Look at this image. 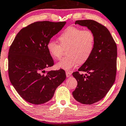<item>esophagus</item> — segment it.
Returning <instances> with one entry per match:
<instances>
[{"mask_svg":"<svg viewBox=\"0 0 126 126\" xmlns=\"http://www.w3.org/2000/svg\"><path fill=\"white\" fill-rule=\"evenodd\" d=\"M71 74H72V73L71 72L66 71V77L67 78L70 77V76H71Z\"/></svg>","mask_w":126,"mask_h":126,"instance_id":"1","label":"esophagus"}]
</instances>
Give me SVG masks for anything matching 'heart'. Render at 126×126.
Wrapping results in <instances>:
<instances>
[{"instance_id":"heart-1","label":"heart","mask_w":126,"mask_h":126,"mask_svg":"<svg viewBox=\"0 0 126 126\" xmlns=\"http://www.w3.org/2000/svg\"><path fill=\"white\" fill-rule=\"evenodd\" d=\"M58 40L60 45L53 40L49 41L47 49L53 58L58 60L63 55V49L67 48L68 56L58 62L56 67L68 71L78 63H84L90 58L94 47L95 36L91 31L68 27L60 36Z\"/></svg>"}]
</instances>
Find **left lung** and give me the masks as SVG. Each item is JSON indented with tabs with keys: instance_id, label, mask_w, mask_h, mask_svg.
Instances as JSON below:
<instances>
[{
	"instance_id": "left-lung-1",
	"label": "left lung",
	"mask_w": 126,
	"mask_h": 126,
	"mask_svg": "<svg viewBox=\"0 0 126 126\" xmlns=\"http://www.w3.org/2000/svg\"><path fill=\"white\" fill-rule=\"evenodd\" d=\"M75 24L87 27L95 36L92 54L78 69L88 74L72 73L78 81L73 97L81 104L91 105L105 97L115 83L117 46L108 29L95 21L78 20Z\"/></svg>"
}]
</instances>
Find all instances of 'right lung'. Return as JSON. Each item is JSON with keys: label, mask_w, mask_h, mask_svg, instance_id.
I'll use <instances>...</instances> for the list:
<instances>
[{"label": "right lung", "mask_w": 126, "mask_h": 126, "mask_svg": "<svg viewBox=\"0 0 126 126\" xmlns=\"http://www.w3.org/2000/svg\"><path fill=\"white\" fill-rule=\"evenodd\" d=\"M66 22L37 21L19 31L10 47L8 56L10 82L26 101L39 105L48 102L66 79L63 69L46 72L54 61L47 44Z\"/></svg>", "instance_id": "right-lung-1"}]
</instances>
